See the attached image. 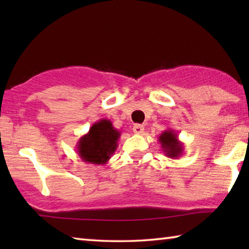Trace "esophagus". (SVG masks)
<instances>
[{"label": "esophagus", "instance_id": "esophagus-1", "mask_svg": "<svg viewBox=\"0 0 249 249\" xmlns=\"http://www.w3.org/2000/svg\"><path fill=\"white\" fill-rule=\"evenodd\" d=\"M133 132L135 134H142L144 133V126L141 124H135L133 127Z\"/></svg>", "mask_w": 249, "mask_h": 249}]
</instances>
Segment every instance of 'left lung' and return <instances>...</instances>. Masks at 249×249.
<instances>
[{
  "label": "left lung",
  "instance_id": "obj_1",
  "mask_svg": "<svg viewBox=\"0 0 249 249\" xmlns=\"http://www.w3.org/2000/svg\"><path fill=\"white\" fill-rule=\"evenodd\" d=\"M158 141L161 145L163 154L168 158L178 159L183 154V144L178 140V135L174 129H166L160 134Z\"/></svg>",
  "mask_w": 249,
  "mask_h": 249
}]
</instances>
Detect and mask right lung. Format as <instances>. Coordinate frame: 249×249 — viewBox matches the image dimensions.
I'll return each instance as SVG.
<instances>
[{
    "instance_id": "add662e5",
    "label": "right lung",
    "mask_w": 249,
    "mask_h": 249,
    "mask_svg": "<svg viewBox=\"0 0 249 249\" xmlns=\"http://www.w3.org/2000/svg\"><path fill=\"white\" fill-rule=\"evenodd\" d=\"M121 133L109 120H100L80 138L77 153L84 162L105 165L117 148Z\"/></svg>"
}]
</instances>
